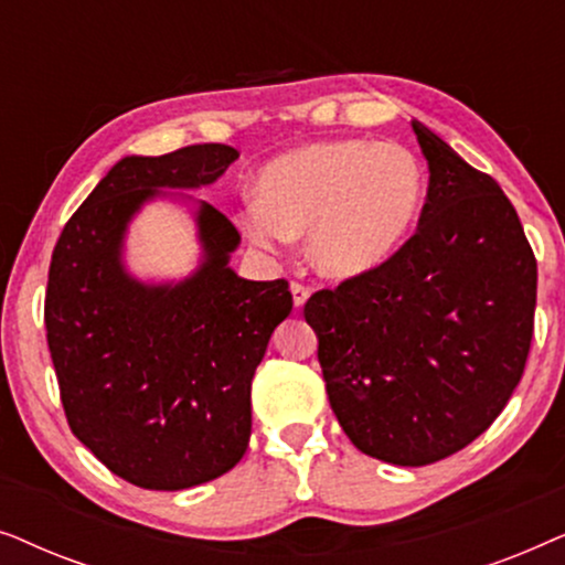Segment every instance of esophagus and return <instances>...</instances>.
Returning a JSON list of instances; mask_svg holds the SVG:
<instances>
[{"instance_id":"esophagus-1","label":"esophagus","mask_w":565,"mask_h":565,"mask_svg":"<svg viewBox=\"0 0 565 565\" xmlns=\"http://www.w3.org/2000/svg\"><path fill=\"white\" fill-rule=\"evenodd\" d=\"M290 290H292V303H296V308H303L308 296H311V288L303 282H292Z\"/></svg>"}]
</instances>
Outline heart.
I'll list each match as a JSON object with an SVG mask.
<instances>
[{"label": "heart", "instance_id": "heart-1", "mask_svg": "<svg viewBox=\"0 0 565 565\" xmlns=\"http://www.w3.org/2000/svg\"><path fill=\"white\" fill-rule=\"evenodd\" d=\"M422 198L424 172L404 146L323 141L262 169L257 203L242 211V228L267 252L308 236L313 267L344 280L383 265L404 244Z\"/></svg>", "mask_w": 565, "mask_h": 565}]
</instances>
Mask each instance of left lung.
Masks as SVG:
<instances>
[{"instance_id": "left-lung-1", "label": "left lung", "mask_w": 565, "mask_h": 565, "mask_svg": "<svg viewBox=\"0 0 565 565\" xmlns=\"http://www.w3.org/2000/svg\"><path fill=\"white\" fill-rule=\"evenodd\" d=\"M429 164L414 236L306 300L329 404L370 458L429 466L504 412L535 331L537 262L493 177L412 122Z\"/></svg>"}]
</instances>
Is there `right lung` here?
I'll list each match as a JSON object with an SVG mask.
<instances>
[{"label":"right lung","instance_id":"right-lung-1","mask_svg":"<svg viewBox=\"0 0 565 565\" xmlns=\"http://www.w3.org/2000/svg\"><path fill=\"white\" fill-rule=\"evenodd\" d=\"M238 159L226 143L126 157L61 231L45 288V337L76 439L122 481L180 491L242 460L252 377L288 319V280L228 267L242 236L221 211H198L205 262L180 285H143L120 265L126 226L159 188L211 184Z\"/></svg>","mask_w":565,"mask_h":565}]
</instances>
